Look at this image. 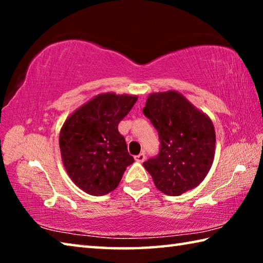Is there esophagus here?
<instances>
[{
    "instance_id": "esophagus-1",
    "label": "esophagus",
    "mask_w": 263,
    "mask_h": 263,
    "mask_svg": "<svg viewBox=\"0 0 263 263\" xmlns=\"http://www.w3.org/2000/svg\"><path fill=\"white\" fill-rule=\"evenodd\" d=\"M135 159H136V161H137V162H144V161H145V159H146V157H145V153H140V154L136 155Z\"/></svg>"
}]
</instances>
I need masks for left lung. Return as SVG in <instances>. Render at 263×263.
<instances>
[{
	"instance_id": "obj_1",
	"label": "left lung",
	"mask_w": 263,
	"mask_h": 263,
	"mask_svg": "<svg viewBox=\"0 0 263 263\" xmlns=\"http://www.w3.org/2000/svg\"><path fill=\"white\" fill-rule=\"evenodd\" d=\"M142 112L161 141L158 157L144 162L155 186L168 196L196 188L215 159L216 131L210 117L176 90L149 94Z\"/></svg>"
}]
</instances>
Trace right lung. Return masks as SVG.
<instances>
[{"label": "right lung", "instance_id": "add662e5", "mask_svg": "<svg viewBox=\"0 0 263 263\" xmlns=\"http://www.w3.org/2000/svg\"><path fill=\"white\" fill-rule=\"evenodd\" d=\"M136 95L99 94L69 115L59 146L64 167L84 193L102 196L117 188L133 157L118 124L135 105Z\"/></svg>", "mask_w": 263, "mask_h": 263}]
</instances>
